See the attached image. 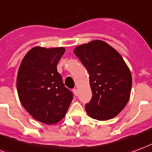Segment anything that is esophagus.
I'll return each mask as SVG.
<instances>
[{
  "mask_svg": "<svg viewBox=\"0 0 152 152\" xmlns=\"http://www.w3.org/2000/svg\"><path fill=\"white\" fill-rule=\"evenodd\" d=\"M72 92H73V93H74V95H75L76 96L78 95V90H77L76 88H73Z\"/></svg>",
  "mask_w": 152,
  "mask_h": 152,
  "instance_id": "1",
  "label": "esophagus"
}]
</instances>
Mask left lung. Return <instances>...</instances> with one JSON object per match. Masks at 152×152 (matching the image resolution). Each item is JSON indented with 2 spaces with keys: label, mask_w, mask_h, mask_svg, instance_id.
Here are the masks:
<instances>
[{
  "label": "left lung",
  "mask_w": 152,
  "mask_h": 152,
  "mask_svg": "<svg viewBox=\"0 0 152 152\" xmlns=\"http://www.w3.org/2000/svg\"><path fill=\"white\" fill-rule=\"evenodd\" d=\"M87 69L93 96L85 104L92 118L105 121L117 116L130 98L132 77L121 55L110 45L95 40L75 48Z\"/></svg>",
  "instance_id": "8db88e82"
}]
</instances>
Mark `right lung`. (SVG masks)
Returning a JSON list of instances; mask_svg holds the SVG:
<instances>
[{
	"instance_id": "obj_1",
	"label": "right lung",
	"mask_w": 152,
	"mask_h": 152,
	"mask_svg": "<svg viewBox=\"0 0 152 152\" xmlns=\"http://www.w3.org/2000/svg\"><path fill=\"white\" fill-rule=\"evenodd\" d=\"M64 51V48L35 47L25 56L19 67L17 89L20 102L34 118L45 124L59 122L73 99L57 72Z\"/></svg>"
}]
</instances>
